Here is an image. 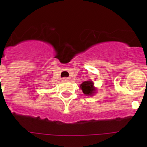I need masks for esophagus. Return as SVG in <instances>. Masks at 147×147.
I'll list each match as a JSON object with an SVG mask.
<instances>
[{
	"label": "esophagus",
	"mask_w": 147,
	"mask_h": 147,
	"mask_svg": "<svg viewBox=\"0 0 147 147\" xmlns=\"http://www.w3.org/2000/svg\"><path fill=\"white\" fill-rule=\"evenodd\" d=\"M62 81H64V82H68L70 80V79L67 77H64V78H62Z\"/></svg>",
	"instance_id": "obj_1"
}]
</instances>
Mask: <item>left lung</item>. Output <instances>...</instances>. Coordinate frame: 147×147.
<instances>
[{
	"mask_svg": "<svg viewBox=\"0 0 147 147\" xmlns=\"http://www.w3.org/2000/svg\"><path fill=\"white\" fill-rule=\"evenodd\" d=\"M93 82L90 80L83 82L80 85V88L82 90L83 93L86 96H93L96 93V88L93 86Z\"/></svg>",
	"mask_w": 147,
	"mask_h": 147,
	"instance_id": "obj_1",
	"label": "left lung"
}]
</instances>
